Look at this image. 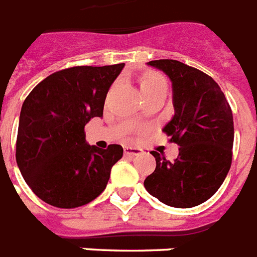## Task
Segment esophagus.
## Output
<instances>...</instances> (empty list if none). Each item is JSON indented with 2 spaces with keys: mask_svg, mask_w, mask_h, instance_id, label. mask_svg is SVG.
Returning a JSON list of instances; mask_svg holds the SVG:
<instances>
[{
  "mask_svg": "<svg viewBox=\"0 0 257 257\" xmlns=\"http://www.w3.org/2000/svg\"><path fill=\"white\" fill-rule=\"evenodd\" d=\"M142 154V150L141 149H137V147H124V155L127 157H138Z\"/></svg>",
  "mask_w": 257,
  "mask_h": 257,
  "instance_id": "obj_1",
  "label": "esophagus"
}]
</instances>
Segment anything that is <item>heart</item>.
I'll return each mask as SVG.
<instances>
[{
    "instance_id": "heart-1",
    "label": "heart",
    "mask_w": 257,
    "mask_h": 257,
    "mask_svg": "<svg viewBox=\"0 0 257 257\" xmlns=\"http://www.w3.org/2000/svg\"><path fill=\"white\" fill-rule=\"evenodd\" d=\"M162 87H166V82L163 78L158 74H146L141 81L142 94L151 93L155 90H159Z\"/></svg>"
}]
</instances>
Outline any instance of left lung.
Returning <instances> with one entry per match:
<instances>
[{
  "label": "left lung",
  "mask_w": 257,
  "mask_h": 257,
  "mask_svg": "<svg viewBox=\"0 0 257 257\" xmlns=\"http://www.w3.org/2000/svg\"><path fill=\"white\" fill-rule=\"evenodd\" d=\"M171 81L174 115L163 127L179 155L167 161L157 151L155 171L145 188L176 208L199 206L223 184L232 162L233 116L219 85L203 71L175 59L150 61Z\"/></svg>",
  "instance_id": "8db88e82"
}]
</instances>
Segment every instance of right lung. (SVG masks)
<instances>
[{
	"mask_svg": "<svg viewBox=\"0 0 257 257\" xmlns=\"http://www.w3.org/2000/svg\"><path fill=\"white\" fill-rule=\"evenodd\" d=\"M124 63L51 74L22 104L16 159L25 182L50 206L75 208L99 196L122 146L86 142L85 126L103 116L104 99Z\"/></svg>",
	"mask_w": 257,
	"mask_h": 257,
	"instance_id": "add662e5",
	"label": "right lung"
}]
</instances>
